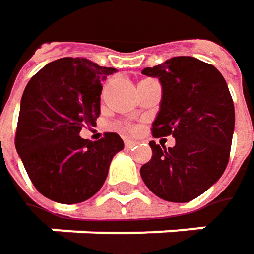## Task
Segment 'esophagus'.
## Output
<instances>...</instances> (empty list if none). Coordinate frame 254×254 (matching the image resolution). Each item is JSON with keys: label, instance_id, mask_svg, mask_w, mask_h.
<instances>
[{"label": "esophagus", "instance_id": "1", "mask_svg": "<svg viewBox=\"0 0 254 254\" xmlns=\"http://www.w3.org/2000/svg\"><path fill=\"white\" fill-rule=\"evenodd\" d=\"M124 146H126V149H131V147L136 146V142H133V140H126V142H124Z\"/></svg>", "mask_w": 254, "mask_h": 254}]
</instances>
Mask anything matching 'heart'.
Instances as JSON below:
<instances>
[{
  "label": "heart",
  "instance_id": "heart-1",
  "mask_svg": "<svg viewBox=\"0 0 254 254\" xmlns=\"http://www.w3.org/2000/svg\"><path fill=\"white\" fill-rule=\"evenodd\" d=\"M123 130H124V131H133V127H131V126H124Z\"/></svg>",
  "mask_w": 254,
  "mask_h": 254
}]
</instances>
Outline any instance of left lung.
Segmentation results:
<instances>
[{"instance_id": "obj_1", "label": "left lung", "mask_w": 254, "mask_h": 254, "mask_svg": "<svg viewBox=\"0 0 254 254\" xmlns=\"http://www.w3.org/2000/svg\"><path fill=\"white\" fill-rule=\"evenodd\" d=\"M142 73L156 77L162 87L152 133L173 134L175 146L149 143L152 159L140 175L158 197L190 202L221 178L230 159L236 112L227 81L213 65L194 57H174Z\"/></svg>"}]
</instances>
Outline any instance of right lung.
Instances as JSON below:
<instances>
[{"label": "right lung", "instance_id": "add662e5", "mask_svg": "<svg viewBox=\"0 0 254 254\" xmlns=\"http://www.w3.org/2000/svg\"><path fill=\"white\" fill-rule=\"evenodd\" d=\"M117 70L87 58H60L27 83L17 123L16 149L33 186L45 197L73 205L90 199L107 180L117 133L90 142L80 137L101 114V81Z\"/></svg>", "mask_w": 254, "mask_h": 254}]
</instances>
